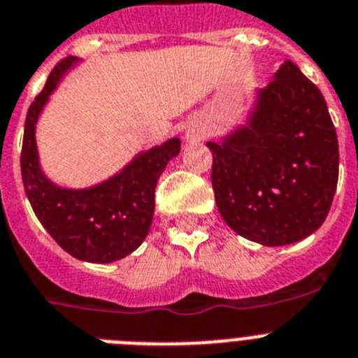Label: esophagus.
Wrapping results in <instances>:
<instances>
[{
    "instance_id": "1",
    "label": "esophagus",
    "mask_w": 358,
    "mask_h": 358,
    "mask_svg": "<svg viewBox=\"0 0 358 358\" xmlns=\"http://www.w3.org/2000/svg\"><path fill=\"white\" fill-rule=\"evenodd\" d=\"M205 129L198 124H189V127L185 129V136H187V141H200L201 136H203Z\"/></svg>"
}]
</instances>
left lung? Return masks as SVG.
<instances>
[{"instance_id": "1", "label": "left lung", "mask_w": 358, "mask_h": 358, "mask_svg": "<svg viewBox=\"0 0 358 358\" xmlns=\"http://www.w3.org/2000/svg\"><path fill=\"white\" fill-rule=\"evenodd\" d=\"M213 151L220 214L239 236L281 247L324 223L338 180V142L322 93L292 61L257 92L247 126Z\"/></svg>"}]
</instances>
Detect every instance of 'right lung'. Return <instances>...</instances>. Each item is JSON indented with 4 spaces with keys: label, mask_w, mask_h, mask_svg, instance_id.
<instances>
[{
    "label": "right lung",
    "mask_w": 358,
    "mask_h": 358,
    "mask_svg": "<svg viewBox=\"0 0 358 358\" xmlns=\"http://www.w3.org/2000/svg\"><path fill=\"white\" fill-rule=\"evenodd\" d=\"M66 57L52 70L24 120L21 176L37 220L70 256L90 263L122 259L141 247L155 213V189L167 162L180 153V141L149 149L133 158L119 175L90 189H63L39 167L36 122L59 79L77 63Z\"/></svg>",
    "instance_id": "1"
}]
</instances>
